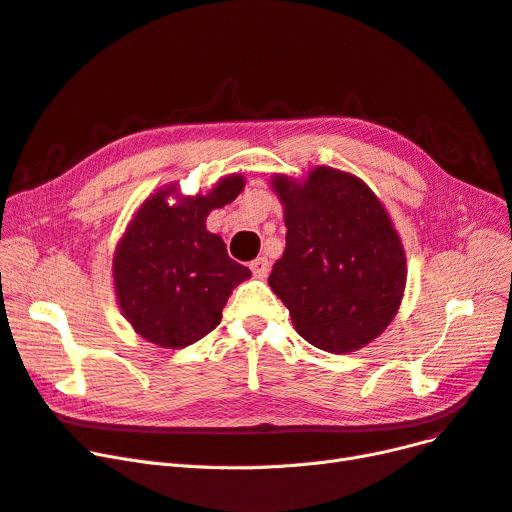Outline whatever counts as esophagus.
I'll use <instances>...</instances> for the list:
<instances>
[{
	"label": "esophagus",
	"instance_id": "esophagus-1",
	"mask_svg": "<svg viewBox=\"0 0 512 512\" xmlns=\"http://www.w3.org/2000/svg\"><path fill=\"white\" fill-rule=\"evenodd\" d=\"M251 272L255 278H266L270 272V261L266 257H257L255 261H251Z\"/></svg>",
	"mask_w": 512,
	"mask_h": 512
}]
</instances>
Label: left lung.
Returning <instances> with one entry per match:
<instances>
[{"label": "left lung", "mask_w": 512, "mask_h": 512, "mask_svg": "<svg viewBox=\"0 0 512 512\" xmlns=\"http://www.w3.org/2000/svg\"><path fill=\"white\" fill-rule=\"evenodd\" d=\"M287 246L268 285L308 344L348 354L382 335L401 308L407 257L371 187L344 170L314 166L304 179L274 175Z\"/></svg>", "instance_id": "1"}]
</instances>
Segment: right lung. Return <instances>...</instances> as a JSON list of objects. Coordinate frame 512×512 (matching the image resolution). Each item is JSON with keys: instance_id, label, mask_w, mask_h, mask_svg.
I'll list each match as a JSON object with an SVG mask.
<instances>
[{"instance_id": "1", "label": "right lung", "mask_w": 512, "mask_h": 512, "mask_svg": "<svg viewBox=\"0 0 512 512\" xmlns=\"http://www.w3.org/2000/svg\"><path fill=\"white\" fill-rule=\"evenodd\" d=\"M244 183L238 173L227 175L204 196H183L170 183L130 219L113 253V289L124 318L147 342L173 350L196 344L221 323L232 291L251 278L221 236L206 230L208 213L234 202Z\"/></svg>"}]
</instances>
